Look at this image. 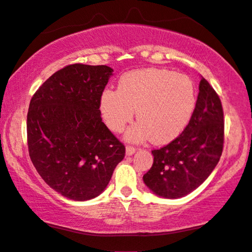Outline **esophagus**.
<instances>
[{"mask_svg":"<svg viewBox=\"0 0 252 252\" xmlns=\"http://www.w3.org/2000/svg\"><path fill=\"white\" fill-rule=\"evenodd\" d=\"M135 151H136V149H135V148L129 147V145H127V147H126V155H127V156H132V155H134Z\"/></svg>","mask_w":252,"mask_h":252,"instance_id":"1","label":"esophagus"}]
</instances>
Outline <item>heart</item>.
<instances>
[{
	"label": "heart",
	"instance_id": "1",
	"mask_svg": "<svg viewBox=\"0 0 252 252\" xmlns=\"http://www.w3.org/2000/svg\"><path fill=\"white\" fill-rule=\"evenodd\" d=\"M196 105L195 86L188 76L147 68L123 75L118 90H104L100 110L104 123L116 133L123 132L136 110L140 120L128 129V141L151 140L166 144L183 132Z\"/></svg>",
	"mask_w": 252,
	"mask_h": 252
}]
</instances>
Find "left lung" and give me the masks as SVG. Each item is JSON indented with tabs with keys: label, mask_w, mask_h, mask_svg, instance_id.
<instances>
[{
	"label": "left lung",
	"mask_w": 252,
	"mask_h": 252,
	"mask_svg": "<svg viewBox=\"0 0 252 252\" xmlns=\"http://www.w3.org/2000/svg\"><path fill=\"white\" fill-rule=\"evenodd\" d=\"M224 114L217 93L205 78L192 118L168 145L153 150L143 182L156 195L178 199L198 189L217 166L223 151Z\"/></svg>",
	"instance_id": "1"
}]
</instances>
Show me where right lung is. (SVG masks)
<instances>
[{"instance_id":"add662e5","label":"right lung","mask_w":252,"mask_h":252,"mask_svg":"<svg viewBox=\"0 0 252 252\" xmlns=\"http://www.w3.org/2000/svg\"><path fill=\"white\" fill-rule=\"evenodd\" d=\"M114 69L75 63L54 72L32 97L28 150L45 183L63 196L96 198L125 157L101 118L100 99Z\"/></svg>"}]
</instances>
